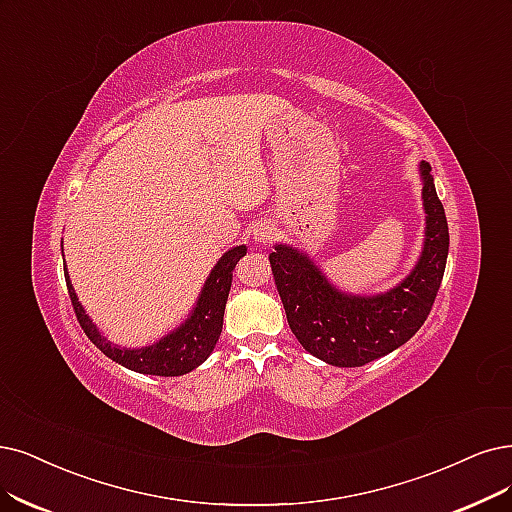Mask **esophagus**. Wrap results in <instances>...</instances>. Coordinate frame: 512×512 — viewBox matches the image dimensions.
Instances as JSON below:
<instances>
[{"mask_svg": "<svg viewBox=\"0 0 512 512\" xmlns=\"http://www.w3.org/2000/svg\"><path fill=\"white\" fill-rule=\"evenodd\" d=\"M276 236V225L272 221H261L253 230V240L257 244H268Z\"/></svg>", "mask_w": 512, "mask_h": 512, "instance_id": "esophagus-1", "label": "esophagus"}]
</instances>
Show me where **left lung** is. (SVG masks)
Listing matches in <instances>:
<instances>
[{
    "mask_svg": "<svg viewBox=\"0 0 512 512\" xmlns=\"http://www.w3.org/2000/svg\"><path fill=\"white\" fill-rule=\"evenodd\" d=\"M420 179L426 213L422 253L399 285L384 293L337 289L310 255L293 244H274L270 266L289 327L320 361L363 367L409 342L424 325L443 280L449 227L428 162H420Z\"/></svg>",
    "mask_w": 512,
    "mask_h": 512,
    "instance_id": "obj_1",
    "label": "left lung"
}]
</instances>
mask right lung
Returning a JSON list of instances; mask_svg holds the SVG:
<instances>
[{"mask_svg":"<svg viewBox=\"0 0 512 512\" xmlns=\"http://www.w3.org/2000/svg\"><path fill=\"white\" fill-rule=\"evenodd\" d=\"M63 246V244H61ZM246 255V246H232L230 251H225L221 259L215 263V268L204 280V287L196 299V306L189 312V316L183 323L160 337L158 342L151 346L141 348H122L107 342V337L99 331V327L92 323V318L82 308L78 295L69 280L67 266H65V280L71 297V306L75 310V316L80 320V327L88 335L90 342L97 346L111 361L118 365L145 373V375H162V377H175L185 375L200 367L211 352L215 350L217 339L221 335L223 327V312L225 301L230 295L232 287V272L236 263Z\"/></svg>","mask_w":512,"mask_h":512,"instance_id":"right-lung-1","label":"right lung"}]
</instances>
